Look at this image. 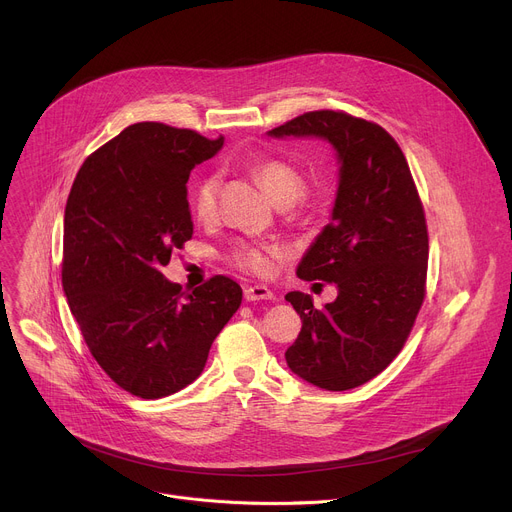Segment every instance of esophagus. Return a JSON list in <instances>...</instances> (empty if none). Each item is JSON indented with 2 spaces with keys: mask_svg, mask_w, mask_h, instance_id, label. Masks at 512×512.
<instances>
[{
  "mask_svg": "<svg viewBox=\"0 0 512 512\" xmlns=\"http://www.w3.org/2000/svg\"><path fill=\"white\" fill-rule=\"evenodd\" d=\"M247 302H259V300H273V291L267 285H251L245 289Z\"/></svg>",
  "mask_w": 512,
  "mask_h": 512,
  "instance_id": "obj_1",
  "label": "esophagus"
}]
</instances>
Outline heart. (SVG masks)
<instances>
[{
  "mask_svg": "<svg viewBox=\"0 0 512 512\" xmlns=\"http://www.w3.org/2000/svg\"><path fill=\"white\" fill-rule=\"evenodd\" d=\"M253 178L261 184L267 196L277 206L294 204L304 192V178L302 174L281 160H259L251 166ZM216 192L218 180L216 176H206L194 190L192 210L198 221L206 223L216 212ZM281 255V247L277 245H253L241 243L235 249V261L253 273H267L271 269V259Z\"/></svg>",
  "mask_w": 512,
  "mask_h": 512,
  "instance_id": "1",
  "label": "heart"
}]
</instances>
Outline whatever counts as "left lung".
Here are the masks:
<instances>
[{
  "label": "left lung",
  "instance_id": "8db88e82",
  "mask_svg": "<svg viewBox=\"0 0 512 512\" xmlns=\"http://www.w3.org/2000/svg\"><path fill=\"white\" fill-rule=\"evenodd\" d=\"M267 135L320 137L338 160L330 223L296 271L336 283L338 296L324 310L302 291L285 296L302 318L287 367L326 391L360 387L399 354L425 298L427 227L407 160L381 125L342 111L304 113Z\"/></svg>",
  "mask_w": 512,
  "mask_h": 512
}]
</instances>
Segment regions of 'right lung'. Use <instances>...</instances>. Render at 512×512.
I'll return each mask as SVG.
<instances>
[{
  "instance_id": "right-lung-1",
  "label": "right lung",
  "mask_w": 512,
  "mask_h": 512,
  "mask_svg": "<svg viewBox=\"0 0 512 512\" xmlns=\"http://www.w3.org/2000/svg\"><path fill=\"white\" fill-rule=\"evenodd\" d=\"M223 143L135 123L89 156L70 188L64 296L99 367L135 397L162 399L198 379L241 306L243 289L225 275L184 291L160 271L192 237L190 172Z\"/></svg>"
}]
</instances>
